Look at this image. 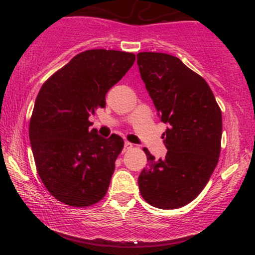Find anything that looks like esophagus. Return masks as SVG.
Masks as SVG:
<instances>
[{
    "mask_svg": "<svg viewBox=\"0 0 255 255\" xmlns=\"http://www.w3.org/2000/svg\"><path fill=\"white\" fill-rule=\"evenodd\" d=\"M131 147H133V144H130V142H128V141H125L124 151H128V150H130Z\"/></svg>",
    "mask_w": 255,
    "mask_h": 255,
    "instance_id": "esophagus-1",
    "label": "esophagus"
}]
</instances>
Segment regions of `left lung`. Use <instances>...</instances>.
I'll list each match as a JSON object with an SVG mask.
<instances>
[{
	"label": "left lung",
	"mask_w": 255,
	"mask_h": 255,
	"mask_svg": "<svg viewBox=\"0 0 255 255\" xmlns=\"http://www.w3.org/2000/svg\"><path fill=\"white\" fill-rule=\"evenodd\" d=\"M140 77L153 102L168 150L137 178L141 197L152 206L171 210L189 204L209 182L221 153L222 113L211 89L180 58L163 52L136 55Z\"/></svg>",
	"instance_id": "obj_1"
}]
</instances>
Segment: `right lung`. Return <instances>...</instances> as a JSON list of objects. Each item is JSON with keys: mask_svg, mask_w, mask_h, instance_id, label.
I'll use <instances>...</instances> for the list:
<instances>
[{"mask_svg": "<svg viewBox=\"0 0 255 255\" xmlns=\"http://www.w3.org/2000/svg\"><path fill=\"white\" fill-rule=\"evenodd\" d=\"M134 54L95 49L77 55L44 83L34 102L30 142L40 180L69 206H90L109 188L121 136L91 129V115L133 66Z\"/></svg>", "mask_w": 255, "mask_h": 255, "instance_id": "right-lung-1", "label": "right lung"}]
</instances>
